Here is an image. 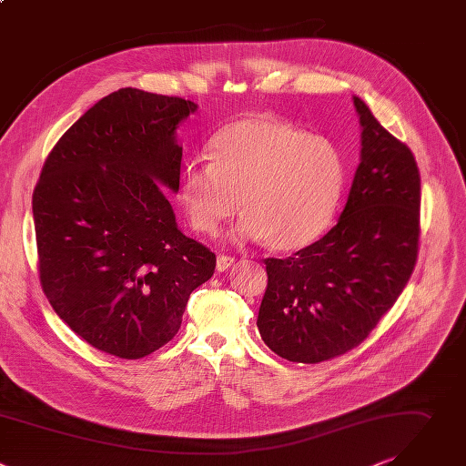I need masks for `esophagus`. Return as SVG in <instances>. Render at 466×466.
Masks as SVG:
<instances>
[{
    "label": "esophagus",
    "instance_id": "34e87169",
    "mask_svg": "<svg viewBox=\"0 0 466 466\" xmlns=\"http://www.w3.org/2000/svg\"><path fill=\"white\" fill-rule=\"evenodd\" d=\"M233 262H235L233 257H229V255H218V257H217V269H218V271H226V269H229V268L233 266Z\"/></svg>",
    "mask_w": 466,
    "mask_h": 466
}]
</instances>
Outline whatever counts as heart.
Segmentation results:
<instances>
[{
    "mask_svg": "<svg viewBox=\"0 0 466 466\" xmlns=\"http://www.w3.org/2000/svg\"><path fill=\"white\" fill-rule=\"evenodd\" d=\"M179 176V200L193 229L213 235L240 208V240L275 251L314 242L329 226L345 183L338 147L289 121L255 116L224 125Z\"/></svg>",
    "mask_w": 466,
    "mask_h": 466,
    "instance_id": "1",
    "label": "heart"
}]
</instances>
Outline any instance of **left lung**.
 <instances>
[{
    "label": "left lung",
    "instance_id": "obj_1",
    "mask_svg": "<svg viewBox=\"0 0 466 466\" xmlns=\"http://www.w3.org/2000/svg\"><path fill=\"white\" fill-rule=\"evenodd\" d=\"M361 161L338 224L287 258H264L257 327L290 361L319 363L358 347L408 285L419 255L420 174L408 145L354 97Z\"/></svg>",
    "mask_w": 466,
    "mask_h": 466
}]
</instances>
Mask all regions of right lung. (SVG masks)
<instances>
[{
    "label": "right lung",
    "instance_id": "right-lung-1",
    "mask_svg": "<svg viewBox=\"0 0 466 466\" xmlns=\"http://www.w3.org/2000/svg\"><path fill=\"white\" fill-rule=\"evenodd\" d=\"M197 105L121 87L53 147L33 193L42 290L86 343L137 360L168 343L217 257L185 237L176 127Z\"/></svg>",
    "mask_w": 466,
    "mask_h": 466
}]
</instances>
